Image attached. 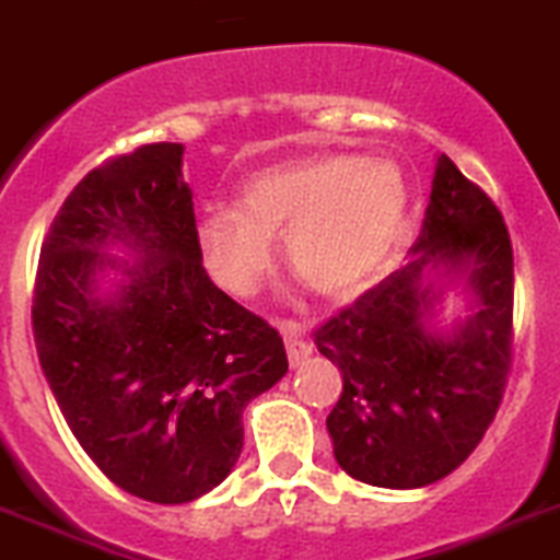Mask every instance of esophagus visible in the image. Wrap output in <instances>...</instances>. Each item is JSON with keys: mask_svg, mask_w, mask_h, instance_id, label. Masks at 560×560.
Masks as SVG:
<instances>
[{"mask_svg": "<svg viewBox=\"0 0 560 560\" xmlns=\"http://www.w3.org/2000/svg\"><path fill=\"white\" fill-rule=\"evenodd\" d=\"M279 331H281V337H284L287 359H290L292 368L304 364L306 359L312 357V345H310V339H306L304 328L292 320H284V323H279Z\"/></svg>", "mask_w": 560, "mask_h": 560, "instance_id": "obj_1", "label": "esophagus"}]
</instances>
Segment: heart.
<instances>
[{"instance_id":"1","label":"heart","mask_w":560,"mask_h":560,"mask_svg":"<svg viewBox=\"0 0 560 560\" xmlns=\"http://www.w3.org/2000/svg\"><path fill=\"white\" fill-rule=\"evenodd\" d=\"M409 215L398 165L359 154H312L259 171L237 207H209L198 245L209 273L232 295H250L284 234V265L306 290L342 301L368 290L392 262Z\"/></svg>"}]
</instances>
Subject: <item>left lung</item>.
<instances>
[{
    "label": "left lung",
    "instance_id": "1",
    "mask_svg": "<svg viewBox=\"0 0 560 560\" xmlns=\"http://www.w3.org/2000/svg\"><path fill=\"white\" fill-rule=\"evenodd\" d=\"M411 259L315 334L342 370L326 428L351 478L422 489L478 447L511 368L514 254L503 215L451 156H436ZM458 289L468 315L444 317Z\"/></svg>",
    "mask_w": 560,
    "mask_h": 560
}]
</instances>
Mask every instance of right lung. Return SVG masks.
Wrapping results in <instances>:
<instances>
[{"instance_id":"1","label":"right lung","mask_w":560,"mask_h":560,"mask_svg":"<svg viewBox=\"0 0 560 560\" xmlns=\"http://www.w3.org/2000/svg\"><path fill=\"white\" fill-rule=\"evenodd\" d=\"M182 143L91 171L40 248L33 328L68 428L124 492L160 505L223 483L243 411L279 384V331L201 265Z\"/></svg>"}]
</instances>
